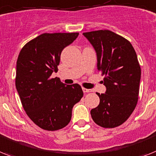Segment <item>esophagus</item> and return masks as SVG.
<instances>
[{
    "instance_id": "obj_1",
    "label": "esophagus",
    "mask_w": 156,
    "mask_h": 156,
    "mask_svg": "<svg viewBox=\"0 0 156 156\" xmlns=\"http://www.w3.org/2000/svg\"><path fill=\"white\" fill-rule=\"evenodd\" d=\"M82 90H83L84 93H90V92H92V90L87 89V88H82Z\"/></svg>"
}]
</instances>
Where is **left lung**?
Returning a JSON list of instances; mask_svg holds the SVG:
<instances>
[{"label":"left lung","instance_id":"left-lung-1","mask_svg":"<svg viewBox=\"0 0 156 156\" xmlns=\"http://www.w3.org/2000/svg\"><path fill=\"white\" fill-rule=\"evenodd\" d=\"M95 49L98 71L104 75L105 94L97 93L99 105L92 109V119L104 128L122 125L137 105L141 68L131 42L111 30L83 33Z\"/></svg>","mask_w":156,"mask_h":156}]
</instances>
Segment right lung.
Instances as JSON below:
<instances>
[{"mask_svg": "<svg viewBox=\"0 0 156 156\" xmlns=\"http://www.w3.org/2000/svg\"><path fill=\"white\" fill-rule=\"evenodd\" d=\"M78 36V33L42 34L24 45L16 61V90L26 115L45 131H58L68 125L72 108L81 100L80 85H67L58 71L61 53Z\"/></svg>", "mask_w": 156, "mask_h": 156, "instance_id": "obj_1", "label": "right lung"}]
</instances>
